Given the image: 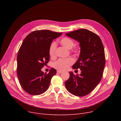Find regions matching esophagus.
Returning <instances> with one entry per match:
<instances>
[{"mask_svg": "<svg viewBox=\"0 0 121 121\" xmlns=\"http://www.w3.org/2000/svg\"><path fill=\"white\" fill-rule=\"evenodd\" d=\"M62 72V71H60V70H57V73L60 74V73H61Z\"/></svg>", "mask_w": 121, "mask_h": 121, "instance_id": "1", "label": "esophagus"}]
</instances>
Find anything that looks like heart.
<instances>
[{"label": "heart", "instance_id": "1", "mask_svg": "<svg viewBox=\"0 0 121 121\" xmlns=\"http://www.w3.org/2000/svg\"><path fill=\"white\" fill-rule=\"evenodd\" d=\"M59 42L62 45L68 49H70V51L71 53L77 55L80 52V46L79 45H74L75 42L74 40L70 38L64 37L60 39ZM56 43L55 42L52 43L49 48V54L51 58H54L56 57ZM74 59L72 57L61 58L55 63L54 67L58 70H66L69 67L74 63Z\"/></svg>", "mask_w": 121, "mask_h": 121}]
</instances>
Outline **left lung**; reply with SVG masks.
Listing matches in <instances>:
<instances>
[{
    "instance_id": "1",
    "label": "left lung",
    "mask_w": 121,
    "mask_h": 121,
    "mask_svg": "<svg viewBox=\"0 0 121 121\" xmlns=\"http://www.w3.org/2000/svg\"><path fill=\"white\" fill-rule=\"evenodd\" d=\"M65 35L79 42L80 56L72 68L80 69L81 72L79 75L69 72L65 86L70 93L83 97L90 93L102 78L105 65L104 47L97 34L87 29L77 30Z\"/></svg>"
}]
</instances>
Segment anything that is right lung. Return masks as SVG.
<instances>
[{"label":"right lung","mask_w":121,"mask_h":121,"mask_svg":"<svg viewBox=\"0 0 121 121\" xmlns=\"http://www.w3.org/2000/svg\"><path fill=\"white\" fill-rule=\"evenodd\" d=\"M62 32L43 30L33 31L25 37L17 56V72L20 84L28 94L39 95L48 89L56 70L44 73L41 69L50 60L49 48L53 40Z\"/></svg>","instance_id":"right-lung-1"}]
</instances>
